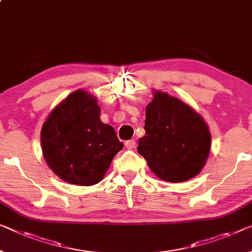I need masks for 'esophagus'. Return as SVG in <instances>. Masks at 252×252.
I'll return each mask as SVG.
<instances>
[{
	"label": "esophagus",
	"mask_w": 252,
	"mask_h": 252,
	"mask_svg": "<svg viewBox=\"0 0 252 252\" xmlns=\"http://www.w3.org/2000/svg\"><path fill=\"white\" fill-rule=\"evenodd\" d=\"M134 146H136V141H134V140L126 141V147L127 149H132V148H134Z\"/></svg>",
	"instance_id": "1"
}]
</instances>
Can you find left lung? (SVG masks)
Segmentation results:
<instances>
[{
    "instance_id": "left-lung-1",
    "label": "left lung",
    "mask_w": 252,
    "mask_h": 252,
    "mask_svg": "<svg viewBox=\"0 0 252 252\" xmlns=\"http://www.w3.org/2000/svg\"><path fill=\"white\" fill-rule=\"evenodd\" d=\"M146 106V134L137 150L160 180L183 182L204 168L210 153L208 125L190 105L170 94L153 90Z\"/></svg>"
}]
</instances>
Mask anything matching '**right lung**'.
I'll return each mask as SVG.
<instances>
[{
	"instance_id": "1",
	"label": "right lung",
	"mask_w": 252,
	"mask_h": 252,
	"mask_svg": "<svg viewBox=\"0 0 252 252\" xmlns=\"http://www.w3.org/2000/svg\"><path fill=\"white\" fill-rule=\"evenodd\" d=\"M40 144L48 167L63 181L82 187L102 181L123 148L113 126L100 121L97 98L84 89L71 93L48 114Z\"/></svg>"
}]
</instances>
